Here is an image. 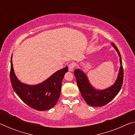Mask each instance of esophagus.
Wrapping results in <instances>:
<instances>
[{
	"label": "esophagus",
	"instance_id": "34e87169",
	"mask_svg": "<svg viewBox=\"0 0 135 135\" xmlns=\"http://www.w3.org/2000/svg\"><path fill=\"white\" fill-rule=\"evenodd\" d=\"M75 66H76V63L75 62L70 63V64L68 65V70H69V71H73L75 67Z\"/></svg>",
	"mask_w": 135,
	"mask_h": 135
}]
</instances>
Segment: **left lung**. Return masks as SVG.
Wrapping results in <instances>:
<instances>
[{
    "mask_svg": "<svg viewBox=\"0 0 135 135\" xmlns=\"http://www.w3.org/2000/svg\"><path fill=\"white\" fill-rule=\"evenodd\" d=\"M111 45L117 52L120 57V67L117 79L113 85L104 90H97L90 84L86 75L79 69L74 70V74L76 78L77 84L82 97L89 105L102 107L105 105L113 100L122 88L123 81V68L122 57L119 51L114 43Z\"/></svg>",
    "mask_w": 135,
    "mask_h": 135,
    "instance_id": "obj_1",
    "label": "left lung"
}]
</instances>
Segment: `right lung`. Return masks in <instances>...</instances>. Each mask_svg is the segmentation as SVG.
<instances>
[{"label":"right lung","instance_id":"add662e5","mask_svg":"<svg viewBox=\"0 0 135 135\" xmlns=\"http://www.w3.org/2000/svg\"><path fill=\"white\" fill-rule=\"evenodd\" d=\"M12 58L11 56V83L13 90L20 99L37 111H46L53 108L60 96L61 84L65 74L68 70V67L57 71L42 83L36 85H28L21 83L16 77Z\"/></svg>","mask_w":135,"mask_h":135}]
</instances>
